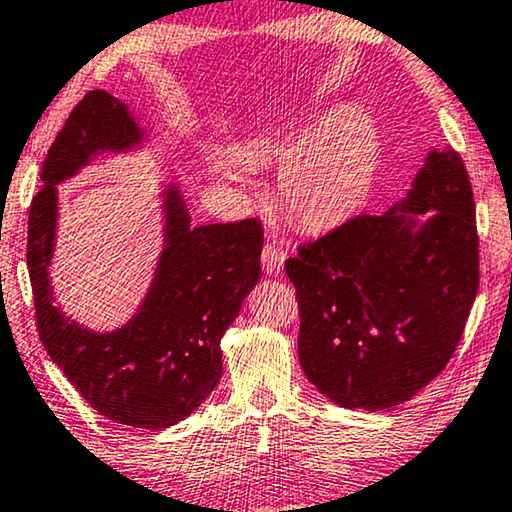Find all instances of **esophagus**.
<instances>
[{
    "label": "esophagus",
    "instance_id": "1",
    "mask_svg": "<svg viewBox=\"0 0 512 512\" xmlns=\"http://www.w3.org/2000/svg\"><path fill=\"white\" fill-rule=\"evenodd\" d=\"M262 266L269 276H278L285 266V250L276 243H266L262 250Z\"/></svg>",
    "mask_w": 512,
    "mask_h": 512
}]
</instances>
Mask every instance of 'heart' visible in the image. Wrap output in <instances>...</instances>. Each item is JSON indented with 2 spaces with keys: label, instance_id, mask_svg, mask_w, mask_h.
<instances>
[{
  "label": "heart",
  "instance_id": "heart-1",
  "mask_svg": "<svg viewBox=\"0 0 512 512\" xmlns=\"http://www.w3.org/2000/svg\"><path fill=\"white\" fill-rule=\"evenodd\" d=\"M380 160L376 120L362 109H341L255 134L241 155L222 153L218 171L229 183H250V164H279L276 197L287 218L318 229L362 204Z\"/></svg>",
  "mask_w": 512,
  "mask_h": 512
}]
</instances>
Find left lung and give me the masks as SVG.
I'll return each mask as SVG.
<instances>
[{
    "mask_svg": "<svg viewBox=\"0 0 512 512\" xmlns=\"http://www.w3.org/2000/svg\"><path fill=\"white\" fill-rule=\"evenodd\" d=\"M285 271L299 299L301 369L329 401L385 410L415 397L450 362L478 294L462 157L429 150L399 204L301 246Z\"/></svg>",
    "mask_w": 512,
    "mask_h": 512,
    "instance_id": "left-lung-1",
    "label": "left lung"
}]
</instances>
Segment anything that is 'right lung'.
I'll use <instances>...</instances> for the list:
<instances>
[{"label": "right lung", "instance_id": "obj_1", "mask_svg": "<svg viewBox=\"0 0 512 512\" xmlns=\"http://www.w3.org/2000/svg\"><path fill=\"white\" fill-rule=\"evenodd\" d=\"M148 134L125 102L104 90L83 97L43 160L32 199L27 266L37 327L48 355L97 413L136 429L174 427L215 390L220 341L259 280L262 225H190L176 183L164 185V243L139 311L113 331H95L55 306L50 262L57 187L92 160L139 150Z\"/></svg>", "mask_w": 512, "mask_h": 512}]
</instances>
